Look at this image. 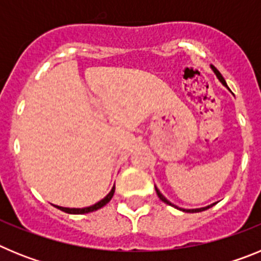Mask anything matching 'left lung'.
I'll return each mask as SVG.
<instances>
[{
	"label": "left lung",
	"instance_id": "obj_1",
	"mask_svg": "<svg viewBox=\"0 0 261 261\" xmlns=\"http://www.w3.org/2000/svg\"><path fill=\"white\" fill-rule=\"evenodd\" d=\"M212 69H213V71H214V73H216V75H217V77H218V80H220V81H221V82H222V84H223V85H225V86H227V85H226V81H225V80H223L222 74H221L220 71L217 70V68H216V66H213V65H212ZM155 192H156V195H158V197H159V199L162 200V201H163V202H166V204H168V205H171V206H174V205H172V204H171V202H170V201H168V200H167V199H166V197H165V196H163V195H162V193H161V192H159V191H158V190H156V187H155ZM213 205H214V204H213ZM213 205H209V206H206V208H200V209H192V211H191V209H190V211H186V209H181V211H184V212H190V213H197V212H202V211H206V209L212 208V206H213ZM175 208H176V206H175Z\"/></svg>",
	"mask_w": 261,
	"mask_h": 261
}]
</instances>
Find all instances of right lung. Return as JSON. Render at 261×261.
<instances>
[{
	"mask_svg": "<svg viewBox=\"0 0 261 261\" xmlns=\"http://www.w3.org/2000/svg\"><path fill=\"white\" fill-rule=\"evenodd\" d=\"M115 193V187H112V190H111V192L108 193L107 196H106L105 199L100 200L99 202H96V204L91 205V206H87V208H82V209H75V208H62V206H56V208H59L60 211L65 212V213H71V214H85V213H90V212H94V211H98V209H100L102 206H105L106 204H107L108 201H110L111 199H112V196H114Z\"/></svg>",
	"mask_w": 261,
	"mask_h": 261,
	"instance_id": "right-lung-1",
	"label": "right lung"
}]
</instances>
